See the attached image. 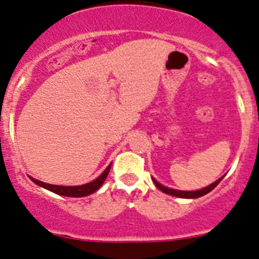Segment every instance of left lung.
I'll use <instances>...</instances> for the list:
<instances>
[{"mask_svg":"<svg viewBox=\"0 0 259 259\" xmlns=\"http://www.w3.org/2000/svg\"><path fill=\"white\" fill-rule=\"evenodd\" d=\"M223 177H220L219 180H217L215 183L210 184V185L206 186V188L199 189V190H190V192H185V190H177V189L167 188V186L161 185L160 183H157V181L155 179H152V181H154V184H155V185H156V188L160 189L161 192L165 193V194L175 195V197H179V198H186V199H192V198H199V197H202V195L210 193L211 190H212V189L215 188V186H217L218 184H219L220 181H222V180H223Z\"/></svg>","mask_w":259,"mask_h":259,"instance_id":"obj_1","label":"left lung"}]
</instances>
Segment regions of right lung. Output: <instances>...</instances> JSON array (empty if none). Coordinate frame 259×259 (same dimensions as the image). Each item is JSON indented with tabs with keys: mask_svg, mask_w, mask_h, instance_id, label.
<instances>
[{
	"mask_svg": "<svg viewBox=\"0 0 259 259\" xmlns=\"http://www.w3.org/2000/svg\"><path fill=\"white\" fill-rule=\"evenodd\" d=\"M111 165L112 163L103 170V173L98 179H95L94 181L89 184H84V185H76V186H62V185H52V184H47V183H42V181H39V180L33 179V177H30L32 180L33 183L36 185L41 186V188L47 189L49 192L55 193V194L58 195H64V197H76V198H80V197H86V195L92 194V193H95L100 186L103 185V183L107 179L108 173H109V169H111Z\"/></svg>",
	"mask_w": 259,
	"mask_h": 259,
	"instance_id": "1",
	"label": "right lung"
}]
</instances>
